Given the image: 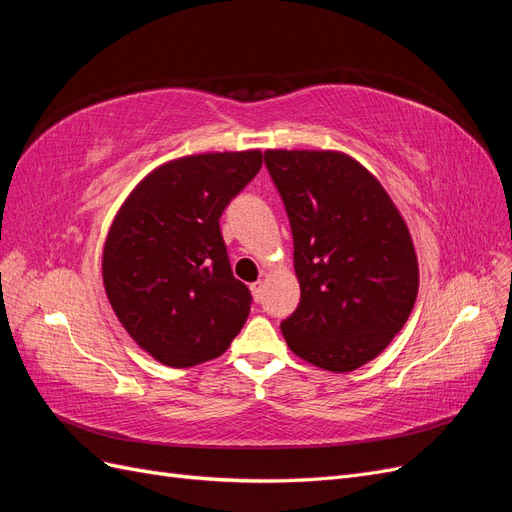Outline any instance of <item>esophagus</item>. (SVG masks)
I'll return each mask as SVG.
<instances>
[{"label":"esophagus","mask_w":512,"mask_h":512,"mask_svg":"<svg viewBox=\"0 0 512 512\" xmlns=\"http://www.w3.org/2000/svg\"><path fill=\"white\" fill-rule=\"evenodd\" d=\"M250 290H252L254 301H260V299H262V282H254V284L250 286Z\"/></svg>","instance_id":"obj_1"}]
</instances>
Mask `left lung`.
Returning <instances> with one entry per match:
<instances>
[{
  "mask_svg": "<svg viewBox=\"0 0 512 512\" xmlns=\"http://www.w3.org/2000/svg\"><path fill=\"white\" fill-rule=\"evenodd\" d=\"M265 164L294 239L301 301L282 322L288 348L344 374L404 327L418 294L410 230L369 170L342 151L269 149Z\"/></svg>",
  "mask_w": 512,
  "mask_h": 512,
  "instance_id": "1",
  "label": "left lung"
}]
</instances>
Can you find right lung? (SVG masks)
<instances>
[{
	"label": "right lung",
	"mask_w": 512,
	"mask_h": 512,
	"mask_svg": "<svg viewBox=\"0 0 512 512\" xmlns=\"http://www.w3.org/2000/svg\"><path fill=\"white\" fill-rule=\"evenodd\" d=\"M262 166V151L198 153L158 166L108 228L106 297L123 329L168 367L228 350L250 316L252 294L230 269L220 218Z\"/></svg>",
	"instance_id": "add662e5"
}]
</instances>
